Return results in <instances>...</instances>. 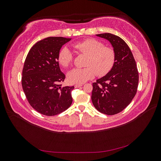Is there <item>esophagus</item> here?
I'll return each instance as SVG.
<instances>
[{
  "instance_id": "1",
  "label": "esophagus",
  "mask_w": 161,
  "mask_h": 161,
  "mask_svg": "<svg viewBox=\"0 0 161 161\" xmlns=\"http://www.w3.org/2000/svg\"><path fill=\"white\" fill-rule=\"evenodd\" d=\"M82 86V84H76L75 85V88H78V87H80V86Z\"/></svg>"
}]
</instances>
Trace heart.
<instances>
[{
	"instance_id": "1",
	"label": "heart",
	"mask_w": 161,
	"mask_h": 161,
	"mask_svg": "<svg viewBox=\"0 0 161 161\" xmlns=\"http://www.w3.org/2000/svg\"><path fill=\"white\" fill-rule=\"evenodd\" d=\"M73 47L87 57L85 63L86 67L74 69L68 74V79L72 83H83L96 74L103 76L112 69L115 63V50L95 39H86L77 42ZM58 60L62 66L69 67L74 60V54L69 48L62 47L58 53Z\"/></svg>"
}]
</instances>
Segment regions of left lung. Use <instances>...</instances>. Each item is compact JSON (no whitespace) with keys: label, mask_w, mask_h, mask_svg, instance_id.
I'll return each mask as SVG.
<instances>
[{"label":"left lung","mask_w":161,"mask_h":161,"mask_svg":"<svg viewBox=\"0 0 161 161\" xmlns=\"http://www.w3.org/2000/svg\"><path fill=\"white\" fill-rule=\"evenodd\" d=\"M97 36L110 42L116 60L108 74L92 83L91 99L99 112L112 115L122 111L134 99L138 86V71L132 53L122 39L109 33Z\"/></svg>","instance_id":"obj_1"}]
</instances>
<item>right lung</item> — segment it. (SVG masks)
Masks as SVG:
<instances>
[{"label":"right lung","instance_id":"right-lung-1","mask_svg":"<svg viewBox=\"0 0 161 161\" xmlns=\"http://www.w3.org/2000/svg\"><path fill=\"white\" fill-rule=\"evenodd\" d=\"M71 38L49 37L33 45L24 63L21 84L29 103L41 114L52 116L66 110L72 103L74 86H62L65 75L58 57L62 46Z\"/></svg>","mask_w":161,"mask_h":161}]
</instances>
